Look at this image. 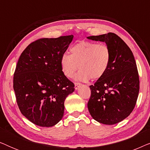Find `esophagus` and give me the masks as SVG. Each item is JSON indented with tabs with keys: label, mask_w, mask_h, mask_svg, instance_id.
<instances>
[{
	"label": "esophagus",
	"mask_w": 150,
	"mask_h": 150,
	"mask_svg": "<svg viewBox=\"0 0 150 150\" xmlns=\"http://www.w3.org/2000/svg\"><path fill=\"white\" fill-rule=\"evenodd\" d=\"M81 85V83H75V85H74V88L76 90H77L78 89H79V87H80V86Z\"/></svg>",
	"instance_id": "obj_1"
}]
</instances>
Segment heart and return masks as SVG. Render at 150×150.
<instances>
[{
	"instance_id": "b5f03b06",
	"label": "heart",
	"mask_w": 150,
	"mask_h": 150,
	"mask_svg": "<svg viewBox=\"0 0 150 150\" xmlns=\"http://www.w3.org/2000/svg\"><path fill=\"white\" fill-rule=\"evenodd\" d=\"M71 54L63 53L60 59L61 68L65 76L72 78L78 67L76 79L88 81L97 80L105 74L111 60V52L107 45L91 42H79L70 48Z\"/></svg>"
}]
</instances>
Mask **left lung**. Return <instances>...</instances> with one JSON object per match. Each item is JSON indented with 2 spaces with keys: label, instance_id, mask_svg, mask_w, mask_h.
I'll use <instances>...</instances> for the list:
<instances>
[{
  "label": "left lung",
  "instance_id": "1",
  "mask_svg": "<svg viewBox=\"0 0 150 150\" xmlns=\"http://www.w3.org/2000/svg\"><path fill=\"white\" fill-rule=\"evenodd\" d=\"M87 38L105 42L111 52L106 74L89 86V113L100 124H117L130 115L138 98L139 78L134 55L126 43L113 33Z\"/></svg>",
  "mask_w": 150,
  "mask_h": 150
}]
</instances>
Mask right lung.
Segmentation results:
<instances>
[{
	"label": "right lung",
	"mask_w": 150,
	"mask_h": 150,
	"mask_svg": "<svg viewBox=\"0 0 150 150\" xmlns=\"http://www.w3.org/2000/svg\"><path fill=\"white\" fill-rule=\"evenodd\" d=\"M74 35L43 38L32 42L20 55L13 89L20 112L37 126L52 127L64 114V102L74 85L63 74L60 59Z\"/></svg>",
	"instance_id": "add662e5"
}]
</instances>
